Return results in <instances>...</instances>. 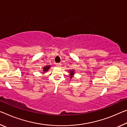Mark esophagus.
<instances>
[{
    "label": "esophagus",
    "instance_id": "34e87169",
    "mask_svg": "<svg viewBox=\"0 0 127 127\" xmlns=\"http://www.w3.org/2000/svg\"><path fill=\"white\" fill-rule=\"evenodd\" d=\"M61 65H62L61 63H56V65L58 67H60V66H61Z\"/></svg>",
    "mask_w": 127,
    "mask_h": 127
}]
</instances>
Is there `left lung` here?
<instances>
[{"label":"left lung","instance_id":"left-lung-1","mask_svg":"<svg viewBox=\"0 0 127 127\" xmlns=\"http://www.w3.org/2000/svg\"><path fill=\"white\" fill-rule=\"evenodd\" d=\"M69 77L71 78V79L74 77V74H75V72H74V70L72 69V70H69Z\"/></svg>","mask_w":127,"mask_h":127}]
</instances>
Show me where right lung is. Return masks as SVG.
I'll return each instance as SVG.
<instances>
[{
    "mask_svg": "<svg viewBox=\"0 0 127 127\" xmlns=\"http://www.w3.org/2000/svg\"><path fill=\"white\" fill-rule=\"evenodd\" d=\"M51 65H46V66H45V67H44L43 68V72H42V73L43 74V73H45V72H47L49 70L50 68H51Z\"/></svg>",
    "mask_w": 127,
    "mask_h": 127,
    "instance_id": "1",
    "label": "right lung"
}]
</instances>
